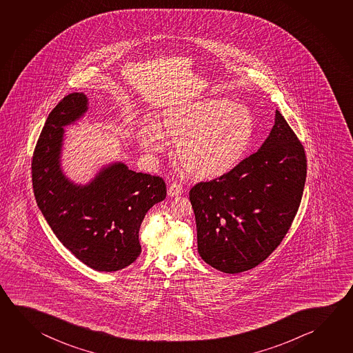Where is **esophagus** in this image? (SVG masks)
<instances>
[{
	"label": "esophagus",
	"instance_id": "obj_1",
	"mask_svg": "<svg viewBox=\"0 0 353 353\" xmlns=\"http://www.w3.org/2000/svg\"><path fill=\"white\" fill-rule=\"evenodd\" d=\"M182 192H183V188H182V185H179V183H172V185H168V194L170 197L179 196Z\"/></svg>",
	"mask_w": 353,
	"mask_h": 353
}]
</instances>
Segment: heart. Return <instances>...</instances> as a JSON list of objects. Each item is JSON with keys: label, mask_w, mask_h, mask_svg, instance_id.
<instances>
[{"label": "heart", "mask_w": 353, "mask_h": 353, "mask_svg": "<svg viewBox=\"0 0 353 353\" xmlns=\"http://www.w3.org/2000/svg\"><path fill=\"white\" fill-rule=\"evenodd\" d=\"M157 128L143 125L137 140L146 151L161 154L165 139L176 145L185 172L198 179L222 177L238 166L253 143L256 121L247 106L222 98L199 100L162 114Z\"/></svg>", "instance_id": "obj_1"}]
</instances>
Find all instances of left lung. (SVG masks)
<instances>
[{"label":"left lung","instance_id":"8db88e82","mask_svg":"<svg viewBox=\"0 0 353 353\" xmlns=\"http://www.w3.org/2000/svg\"><path fill=\"white\" fill-rule=\"evenodd\" d=\"M305 179L303 145L276 110L272 131L255 154L190 191L201 258L227 274L259 265L290 228Z\"/></svg>","mask_w":353,"mask_h":353}]
</instances>
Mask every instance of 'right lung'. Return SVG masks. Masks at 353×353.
<instances>
[{"mask_svg": "<svg viewBox=\"0 0 353 353\" xmlns=\"http://www.w3.org/2000/svg\"><path fill=\"white\" fill-rule=\"evenodd\" d=\"M89 99L72 93L50 112L32 160L36 202L57 238L97 272H118L141 253L139 230L148 210L166 198L161 177L110 162L87 183L62 166L65 129L85 117Z\"/></svg>", "mask_w": 353, "mask_h": 353, "instance_id": "add662e5", "label": "right lung"}]
</instances>
